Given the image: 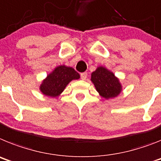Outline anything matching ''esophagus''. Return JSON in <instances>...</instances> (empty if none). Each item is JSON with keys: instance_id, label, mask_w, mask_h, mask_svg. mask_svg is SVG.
<instances>
[{"instance_id": "obj_1", "label": "esophagus", "mask_w": 161, "mask_h": 161, "mask_svg": "<svg viewBox=\"0 0 161 161\" xmlns=\"http://www.w3.org/2000/svg\"><path fill=\"white\" fill-rule=\"evenodd\" d=\"M80 76H81V79H82V80H85V79H86V76H87V73L86 72L81 73Z\"/></svg>"}]
</instances>
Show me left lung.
<instances>
[{
  "mask_svg": "<svg viewBox=\"0 0 161 161\" xmlns=\"http://www.w3.org/2000/svg\"><path fill=\"white\" fill-rule=\"evenodd\" d=\"M92 82L94 83L96 91L105 99L116 97L120 94L121 85L114 73L104 67H98L92 74Z\"/></svg>",
  "mask_w": 161,
  "mask_h": 161,
  "instance_id": "1",
  "label": "left lung"
}]
</instances>
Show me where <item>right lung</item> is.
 I'll return each mask as SVG.
<instances>
[{"label": "right lung", "mask_w": 161, "mask_h": 161, "mask_svg": "<svg viewBox=\"0 0 161 161\" xmlns=\"http://www.w3.org/2000/svg\"><path fill=\"white\" fill-rule=\"evenodd\" d=\"M79 74L72 67L60 65L47 76L40 85V91L45 96L57 97L73 79H79Z\"/></svg>", "instance_id": "1"}]
</instances>
